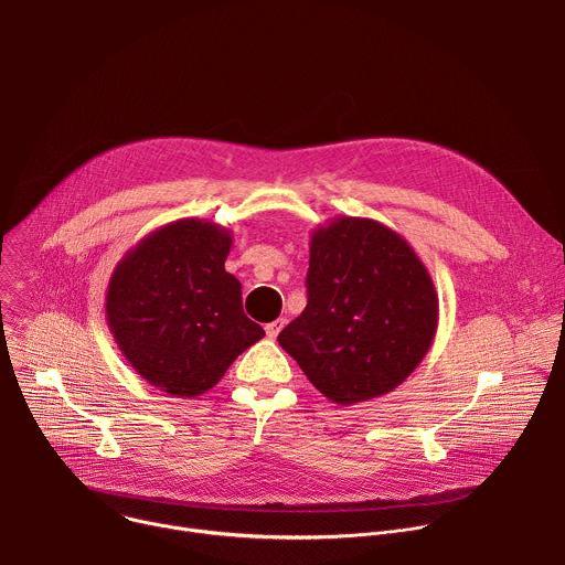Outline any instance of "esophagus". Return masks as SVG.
Listing matches in <instances>:
<instances>
[{
    "instance_id": "obj_1",
    "label": "esophagus",
    "mask_w": 565,
    "mask_h": 565,
    "mask_svg": "<svg viewBox=\"0 0 565 565\" xmlns=\"http://www.w3.org/2000/svg\"><path fill=\"white\" fill-rule=\"evenodd\" d=\"M286 327V319L284 317H279V319H275V321H270V324H266V335L270 338V340H275L279 333H281V329Z\"/></svg>"
}]
</instances>
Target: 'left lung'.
Here are the masks:
<instances>
[{"label": "left lung", "mask_w": 565, "mask_h": 565, "mask_svg": "<svg viewBox=\"0 0 565 565\" xmlns=\"http://www.w3.org/2000/svg\"><path fill=\"white\" fill-rule=\"evenodd\" d=\"M308 303L279 333L312 386L351 407L405 382L438 329V292L405 236L335 216L310 236Z\"/></svg>", "instance_id": "1"}]
</instances>
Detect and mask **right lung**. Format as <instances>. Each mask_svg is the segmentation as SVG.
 <instances>
[{
  "instance_id": "1",
  "label": "right lung",
  "mask_w": 565,
  "mask_h": 565,
  "mask_svg": "<svg viewBox=\"0 0 565 565\" xmlns=\"http://www.w3.org/2000/svg\"><path fill=\"white\" fill-rule=\"evenodd\" d=\"M232 232L179 218L149 232L107 286V327L134 371L174 397L210 391L266 333L244 312L225 270Z\"/></svg>"
}]
</instances>
